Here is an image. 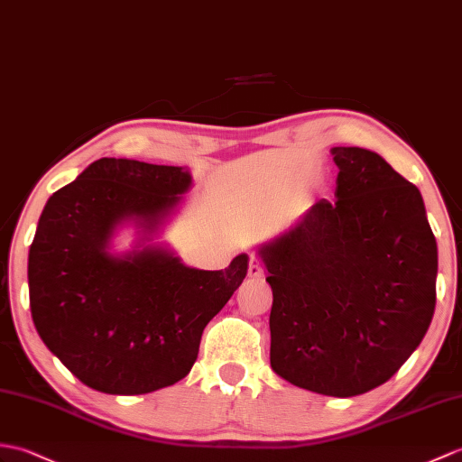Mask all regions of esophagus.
<instances>
[{"instance_id":"obj_1","label":"esophagus","mask_w":462,"mask_h":462,"mask_svg":"<svg viewBox=\"0 0 462 462\" xmlns=\"http://www.w3.org/2000/svg\"><path fill=\"white\" fill-rule=\"evenodd\" d=\"M248 275H250V277H262V275H263V267H262V262H260V257H255V255H250Z\"/></svg>"}]
</instances>
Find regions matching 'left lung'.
<instances>
[{
    "label": "left lung",
    "instance_id": "left-lung-1",
    "mask_svg": "<svg viewBox=\"0 0 462 462\" xmlns=\"http://www.w3.org/2000/svg\"><path fill=\"white\" fill-rule=\"evenodd\" d=\"M337 200L315 202L260 244L273 291L270 362L315 393L350 398L388 382L435 313L437 242L420 189L376 152L332 147Z\"/></svg>",
    "mask_w": 462,
    "mask_h": 462
}]
</instances>
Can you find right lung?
Here are the masks:
<instances>
[{
  "label": "right lung",
  "instance_id": "1",
  "mask_svg": "<svg viewBox=\"0 0 462 462\" xmlns=\"http://www.w3.org/2000/svg\"><path fill=\"white\" fill-rule=\"evenodd\" d=\"M190 187L189 167L102 157L41 212L27 265L31 317L92 390L137 395L185 378L202 330L248 273V254L208 272L159 242ZM127 227L134 242L117 253Z\"/></svg>",
  "mask_w": 462,
  "mask_h": 462
}]
</instances>
